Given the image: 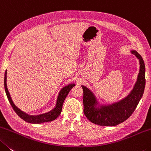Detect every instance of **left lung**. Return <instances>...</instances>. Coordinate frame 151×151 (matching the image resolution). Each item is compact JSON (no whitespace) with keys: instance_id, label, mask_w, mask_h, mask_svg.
<instances>
[{"instance_id":"1","label":"left lung","mask_w":151,"mask_h":151,"mask_svg":"<svg viewBox=\"0 0 151 151\" xmlns=\"http://www.w3.org/2000/svg\"><path fill=\"white\" fill-rule=\"evenodd\" d=\"M130 52L139 60L140 70L133 89L124 98L110 104H100L92 91L81 86L83 91V113L93 124L103 127H114L120 124L131 116L141 99L146 81L144 60L137 51L131 50Z\"/></svg>"}]
</instances>
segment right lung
I'll list each match as a JSON object with an SVG mask.
<instances>
[{"label":"right lung","mask_w":151,"mask_h":151,"mask_svg":"<svg viewBox=\"0 0 151 151\" xmlns=\"http://www.w3.org/2000/svg\"><path fill=\"white\" fill-rule=\"evenodd\" d=\"M4 90H5L7 98H8L9 102L11 104L12 107H13L14 112L17 113V114L18 115L20 118H22V119L24 120V121H26L27 122L31 123V124H41V123L51 122V121L55 120L61 112L63 102L64 100H65V98L67 97V96H68V93L70 92L71 88H72L73 86H75V83H70V84L67 85L65 87H63L61 89L58 96V99H57L56 105L55 106V108L51 111H49L48 112L42 114L29 115L28 114L24 112L23 111L20 110L19 108H17L15 104L13 103V100H12V98L11 97V95H10L6 86V70L5 71V73H4Z\"/></svg>","instance_id":"add662e5"}]
</instances>
